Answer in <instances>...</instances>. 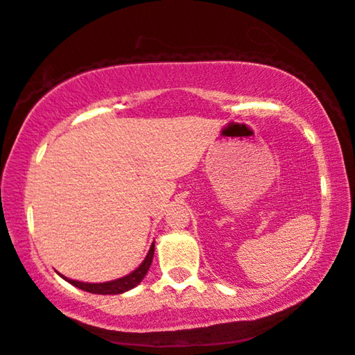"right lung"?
I'll return each instance as SVG.
<instances>
[{
	"instance_id": "right-lung-1",
	"label": "right lung",
	"mask_w": 355,
	"mask_h": 355,
	"mask_svg": "<svg viewBox=\"0 0 355 355\" xmlns=\"http://www.w3.org/2000/svg\"><path fill=\"white\" fill-rule=\"evenodd\" d=\"M153 254H155V243L150 246V251L147 257H145V261L140 263L139 268L134 270L132 273L126 275V277H123L120 279H115V281H109V283H96V284H92V283H80V281H74V279H69V278H64L67 283H71L72 286H76V288L82 289V291H87V292H92V294H123V292H126L129 289L136 288V286L140 283L145 278V275H147L148 268L151 266V261H153Z\"/></svg>"
}]
</instances>
